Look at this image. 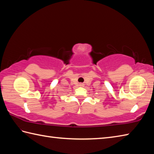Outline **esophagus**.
<instances>
[{"instance_id": "34e87169", "label": "esophagus", "mask_w": 154, "mask_h": 154, "mask_svg": "<svg viewBox=\"0 0 154 154\" xmlns=\"http://www.w3.org/2000/svg\"><path fill=\"white\" fill-rule=\"evenodd\" d=\"M83 85H84L83 83H80L79 84V86H81V87H83Z\"/></svg>"}]
</instances>
